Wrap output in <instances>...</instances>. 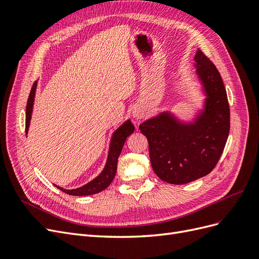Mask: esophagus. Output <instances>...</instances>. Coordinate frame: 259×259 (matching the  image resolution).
Returning <instances> with one entry per match:
<instances>
[{
  "mask_svg": "<svg viewBox=\"0 0 259 259\" xmlns=\"http://www.w3.org/2000/svg\"><path fill=\"white\" fill-rule=\"evenodd\" d=\"M133 116L136 117V119H142V117L145 116V113L142 110H135L134 112H133Z\"/></svg>",
  "mask_w": 259,
  "mask_h": 259,
  "instance_id": "obj_1",
  "label": "esophagus"
}]
</instances>
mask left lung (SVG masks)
Segmentation results:
<instances>
[{
  "mask_svg": "<svg viewBox=\"0 0 259 259\" xmlns=\"http://www.w3.org/2000/svg\"><path fill=\"white\" fill-rule=\"evenodd\" d=\"M194 60L206 96L203 112L192 123L162 112L139 125L148 139L154 173L168 184L183 185L209 174L229 135L230 109L222 76L201 50Z\"/></svg>",
  "mask_w": 259,
  "mask_h": 259,
  "instance_id": "1",
  "label": "left lung"
}]
</instances>
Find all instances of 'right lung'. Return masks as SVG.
<instances>
[{"mask_svg":"<svg viewBox=\"0 0 259 259\" xmlns=\"http://www.w3.org/2000/svg\"><path fill=\"white\" fill-rule=\"evenodd\" d=\"M35 90H36V82L33 83L32 89H31L30 95L28 98V101H27L26 134H28L31 114H32ZM134 131H135L134 125H133V123L130 120H127L113 133L112 138H111V143H110V149H109L106 166H105L104 170L101 171V173L95 179H93L92 182H90L89 184H86L80 188H76V189H72V190H67V189H64V188H60L56 185L55 186H56L58 189H60L62 192H65L70 195H79V197H81V195L95 194V193H98V192H101L103 190H105L106 188L112 183V180L115 176L116 167H117V159H119L125 140H126V138L131 134H133V132Z\"/></svg>","mask_w":259,"mask_h":259,"instance_id":"obj_1","label":"right lung"}]
</instances>
